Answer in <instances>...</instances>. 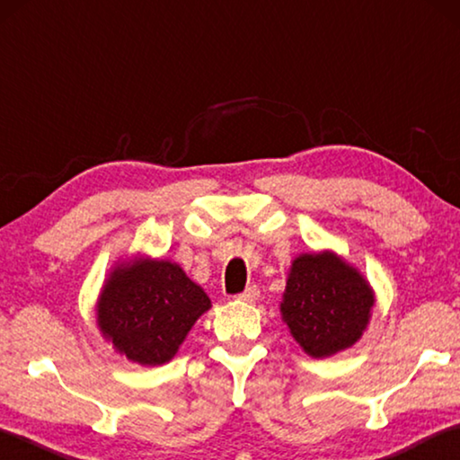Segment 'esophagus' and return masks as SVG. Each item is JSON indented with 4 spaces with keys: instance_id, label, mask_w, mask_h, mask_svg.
I'll return each mask as SVG.
<instances>
[{
    "instance_id": "esophagus-1",
    "label": "esophagus",
    "mask_w": 460,
    "mask_h": 460,
    "mask_svg": "<svg viewBox=\"0 0 460 460\" xmlns=\"http://www.w3.org/2000/svg\"><path fill=\"white\" fill-rule=\"evenodd\" d=\"M258 298H260V288L258 286H249L237 296V300H241V302H255Z\"/></svg>"
}]
</instances>
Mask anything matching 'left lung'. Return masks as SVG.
I'll return each mask as SVG.
<instances>
[{"label":"left lung","mask_w":460,"mask_h":460,"mask_svg":"<svg viewBox=\"0 0 460 460\" xmlns=\"http://www.w3.org/2000/svg\"><path fill=\"white\" fill-rule=\"evenodd\" d=\"M373 305L367 279L337 253L321 252L292 261L279 310L296 342L323 359L361 339Z\"/></svg>","instance_id":"1"}]
</instances>
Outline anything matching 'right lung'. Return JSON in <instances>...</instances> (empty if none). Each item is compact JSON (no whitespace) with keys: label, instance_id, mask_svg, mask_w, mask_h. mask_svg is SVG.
I'll return each mask as SVG.
<instances>
[{"label":"right lung","instance_id":"add662e5","mask_svg":"<svg viewBox=\"0 0 460 460\" xmlns=\"http://www.w3.org/2000/svg\"><path fill=\"white\" fill-rule=\"evenodd\" d=\"M211 300L178 263L131 260L113 268L97 302V324L129 361L164 365Z\"/></svg>","mask_w":460,"mask_h":460}]
</instances>
